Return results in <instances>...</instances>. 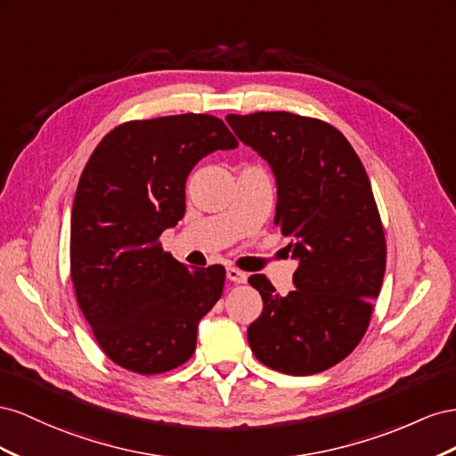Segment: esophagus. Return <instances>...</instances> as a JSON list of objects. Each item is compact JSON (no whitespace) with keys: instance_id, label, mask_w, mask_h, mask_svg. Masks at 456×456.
I'll return each instance as SVG.
<instances>
[{"instance_id":"obj_1","label":"esophagus","mask_w":456,"mask_h":456,"mask_svg":"<svg viewBox=\"0 0 456 456\" xmlns=\"http://www.w3.org/2000/svg\"><path fill=\"white\" fill-rule=\"evenodd\" d=\"M227 279L232 281V282H246V279H248V275L246 273H242L240 269L237 267H227Z\"/></svg>"}]
</instances>
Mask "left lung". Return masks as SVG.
<instances>
[{"instance_id": "1", "label": "left lung", "mask_w": 456, "mask_h": 456, "mask_svg": "<svg viewBox=\"0 0 456 456\" xmlns=\"http://www.w3.org/2000/svg\"><path fill=\"white\" fill-rule=\"evenodd\" d=\"M235 135L269 164L275 225L297 262L296 290L264 275L248 282L264 311L248 327L259 362L309 376L346 359L365 334L386 271V239L369 175L349 141L327 122L292 112L229 114Z\"/></svg>"}]
</instances>
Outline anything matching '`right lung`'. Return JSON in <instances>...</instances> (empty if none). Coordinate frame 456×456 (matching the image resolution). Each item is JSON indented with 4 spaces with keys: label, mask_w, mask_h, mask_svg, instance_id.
Instances as JSON below:
<instances>
[{
    "label": "right lung",
    "mask_w": 456,
    "mask_h": 456,
    "mask_svg": "<svg viewBox=\"0 0 456 456\" xmlns=\"http://www.w3.org/2000/svg\"><path fill=\"white\" fill-rule=\"evenodd\" d=\"M237 147L216 116L179 114L114 127L89 156L72 206L70 277L77 305L116 365L159 374L194 354L225 269H189L159 239L185 216V183L197 162Z\"/></svg>",
    "instance_id": "add662e5"
}]
</instances>
